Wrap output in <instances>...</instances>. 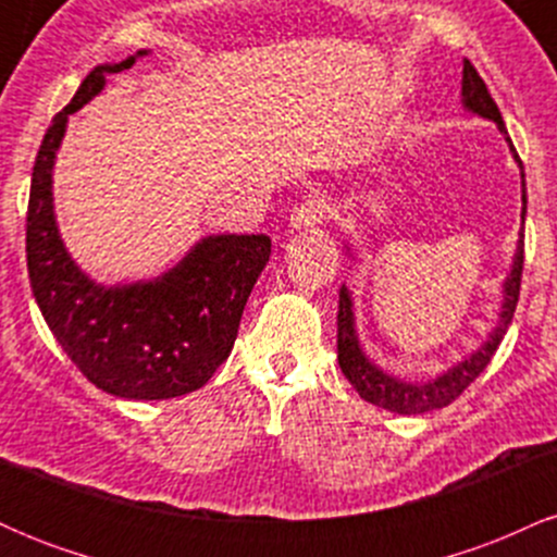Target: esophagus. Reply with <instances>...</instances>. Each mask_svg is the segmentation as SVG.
Wrapping results in <instances>:
<instances>
[{"label": "esophagus", "instance_id": "esophagus-1", "mask_svg": "<svg viewBox=\"0 0 557 557\" xmlns=\"http://www.w3.org/2000/svg\"><path fill=\"white\" fill-rule=\"evenodd\" d=\"M327 216V203L322 201V198H306L304 203H298L296 209H293L290 214V227L293 230H309V227H317L319 222Z\"/></svg>", "mask_w": 557, "mask_h": 557}]
</instances>
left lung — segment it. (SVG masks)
Instances as JSON below:
<instances>
[{
    "mask_svg": "<svg viewBox=\"0 0 557 557\" xmlns=\"http://www.w3.org/2000/svg\"><path fill=\"white\" fill-rule=\"evenodd\" d=\"M463 107L469 112L479 114V117H487L500 127V133L508 138V131H505L503 114L497 110L495 99H492L487 86H484L482 75L476 73V67L471 65L469 60H463ZM510 144V138H508ZM513 149V144H510ZM516 162L521 164L519 154H516ZM521 185H523V168H521ZM523 209H521V222L523 214H527V190L521 196ZM521 272H523V225L519 233V246H516L513 264H510V274L503 285V306L500 317H497V327L490 332L487 343L482 348L474 350L471 356H466L461 363H456L453 369H447L445 374L434 376L430 382H406L398 380V376L382 372L376 363L367 359V354L361 350L359 335H356V322H354V300H350L348 287H341V306H337V361H341L343 374L348 376L350 385L356 387V393L361 395L363 400L374 403V406L387 408L393 413H403V417H411V413H424L434 411V408H443L447 403H453L458 395L463 393L471 382L476 380L479 374L487 369L492 356H495L497 345H500L505 330H508L510 319H513L516 304H519V290H521Z\"/></svg>",
    "mask_w": 557,
    "mask_h": 557,
    "instance_id": "8db88e82",
    "label": "left lung"
}]
</instances>
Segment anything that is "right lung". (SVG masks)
Instances as JSON below:
<instances>
[{"instance_id":"add662e5","label":"right lung","mask_w":557,"mask_h":557,"mask_svg":"<svg viewBox=\"0 0 557 557\" xmlns=\"http://www.w3.org/2000/svg\"><path fill=\"white\" fill-rule=\"evenodd\" d=\"M136 52L86 75L38 149L25 216L30 290L49 330L88 382L114 398L168 400L203 387L233 350L246 300L272 253L267 235H209L162 277L94 283L70 259L52 203L54 157L67 117L136 65Z\"/></svg>"}]
</instances>
